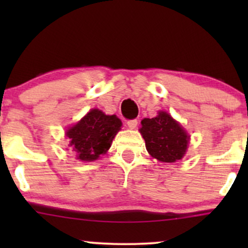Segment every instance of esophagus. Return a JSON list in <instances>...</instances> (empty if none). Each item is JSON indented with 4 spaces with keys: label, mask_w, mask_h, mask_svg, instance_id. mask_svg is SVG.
<instances>
[{
    "label": "esophagus",
    "mask_w": 248,
    "mask_h": 248,
    "mask_svg": "<svg viewBox=\"0 0 248 248\" xmlns=\"http://www.w3.org/2000/svg\"><path fill=\"white\" fill-rule=\"evenodd\" d=\"M138 124H139V121L136 120V119H133V120H128L127 121L128 127H129L130 129H135V128L138 127Z\"/></svg>",
    "instance_id": "esophagus-1"
}]
</instances>
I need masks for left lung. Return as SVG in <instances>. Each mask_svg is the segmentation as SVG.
I'll use <instances>...</instances> for the list:
<instances>
[{"mask_svg":"<svg viewBox=\"0 0 248 248\" xmlns=\"http://www.w3.org/2000/svg\"><path fill=\"white\" fill-rule=\"evenodd\" d=\"M141 124L140 133L146 141L148 153L154 158L172 163L183 157L189 136L168 113L160 112L156 118L143 119Z\"/></svg>","mask_w":248,"mask_h":248,"instance_id":"left-lung-1","label":"left lung"}]
</instances>
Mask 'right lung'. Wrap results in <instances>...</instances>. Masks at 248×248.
Here are the masks:
<instances>
[{
	"label": "right lung",
	"mask_w": 248,
	"mask_h": 248,
	"mask_svg": "<svg viewBox=\"0 0 248 248\" xmlns=\"http://www.w3.org/2000/svg\"><path fill=\"white\" fill-rule=\"evenodd\" d=\"M121 126V120L115 115L92 109L76 126L71 127L66 135L78 160L94 161L109 149Z\"/></svg>",
	"instance_id": "obj_1"
}]
</instances>
